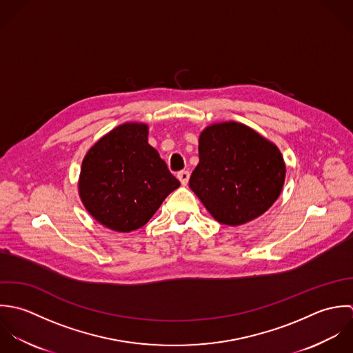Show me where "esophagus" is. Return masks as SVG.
I'll return each mask as SVG.
<instances>
[{"instance_id": "1", "label": "esophagus", "mask_w": 353, "mask_h": 353, "mask_svg": "<svg viewBox=\"0 0 353 353\" xmlns=\"http://www.w3.org/2000/svg\"><path fill=\"white\" fill-rule=\"evenodd\" d=\"M177 179L180 180L181 185H187L188 184V180H190V172L187 170H181L177 173Z\"/></svg>"}]
</instances>
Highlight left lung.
I'll return each instance as SVG.
<instances>
[{
	"mask_svg": "<svg viewBox=\"0 0 353 353\" xmlns=\"http://www.w3.org/2000/svg\"><path fill=\"white\" fill-rule=\"evenodd\" d=\"M283 181L280 150L250 127L228 121L201 134L190 188L218 222L237 226L258 218L277 201Z\"/></svg>",
	"mask_w": 353,
	"mask_h": 353,
	"instance_id": "8db88e82",
	"label": "left lung"
}]
</instances>
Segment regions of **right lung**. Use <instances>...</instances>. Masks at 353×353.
<instances>
[{"instance_id": "right-lung-1", "label": "right lung", "mask_w": 353, "mask_h": 353, "mask_svg": "<svg viewBox=\"0 0 353 353\" xmlns=\"http://www.w3.org/2000/svg\"><path fill=\"white\" fill-rule=\"evenodd\" d=\"M147 135L145 124L125 123L97 141L83 159L80 199L112 230L139 229L180 185Z\"/></svg>"}]
</instances>
